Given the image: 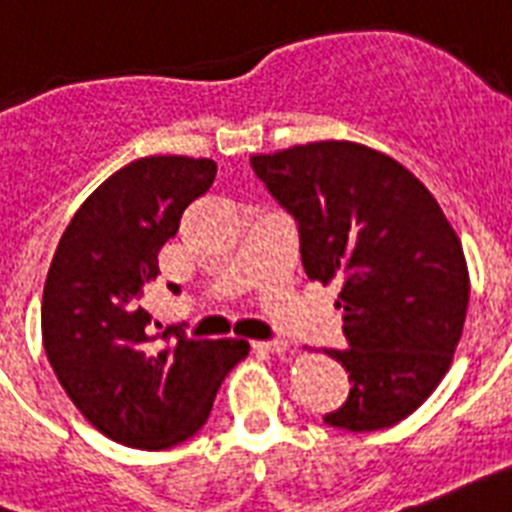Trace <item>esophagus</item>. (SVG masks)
I'll return each mask as SVG.
<instances>
[{
    "instance_id": "esophagus-1",
    "label": "esophagus",
    "mask_w": 512,
    "mask_h": 512,
    "mask_svg": "<svg viewBox=\"0 0 512 512\" xmlns=\"http://www.w3.org/2000/svg\"><path fill=\"white\" fill-rule=\"evenodd\" d=\"M257 350L270 352V355H284V352L289 350V342H284V339H270V342L257 344Z\"/></svg>"
}]
</instances>
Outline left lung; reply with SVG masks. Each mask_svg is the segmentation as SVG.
<instances>
[{
    "label": "left lung",
    "instance_id": "left-lung-1",
    "mask_svg": "<svg viewBox=\"0 0 512 512\" xmlns=\"http://www.w3.org/2000/svg\"><path fill=\"white\" fill-rule=\"evenodd\" d=\"M297 220L310 281L342 286L347 350H323L350 373L328 426L389 429L429 400L460 342L468 265L431 191L400 162L355 141H313L249 157Z\"/></svg>",
    "mask_w": 512,
    "mask_h": 512
}]
</instances>
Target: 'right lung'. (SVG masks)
<instances>
[{
	"instance_id": "1",
	"label": "right lung",
	"mask_w": 512,
	"mask_h": 512,
	"mask_svg": "<svg viewBox=\"0 0 512 512\" xmlns=\"http://www.w3.org/2000/svg\"><path fill=\"white\" fill-rule=\"evenodd\" d=\"M215 173L207 157L128 162L78 207L49 265L41 302L49 365L83 418L126 447L168 450L191 439L249 352L242 339H189L184 328L160 350L141 307L162 244Z\"/></svg>"
}]
</instances>
